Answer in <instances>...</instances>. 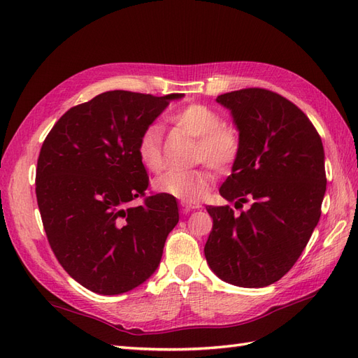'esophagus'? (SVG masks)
<instances>
[{"label":"esophagus","mask_w":358,"mask_h":358,"mask_svg":"<svg viewBox=\"0 0 358 358\" xmlns=\"http://www.w3.org/2000/svg\"><path fill=\"white\" fill-rule=\"evenodd\" d=\"M182 206H183V210H185V212L201 208L200 203H188V201H182Z\"/></svg>","instance_id":"1"}]
</instances>
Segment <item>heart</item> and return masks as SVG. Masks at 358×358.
I'll return each mask as SVG.
<instances>
[{
  "instance_id": "1",
  "label": "heart",
  "mask_w": 358,
  "mask_h": 358,
  "mask_svg": "<svg viewBox=\"0 0 358 358\" xmlns=\"http://www.w3.org/2000/svg\"><path fill=\"white\" fill-rule=\"evenodd\" d=\"M170 122L182 133L196 138L194 157L197 161L208 162L216 170H225L239 157L241 137L237 129L222 124L221 115L208 106L188 104L173 113ZM159 140V128L150 125L140 134L137 142L138 161L145 169L154 173L162 169ZM213 179L209 167L170 170L154 180V188L159 194L196 203L209 191Z\"/></svg>"
}]
</instances>
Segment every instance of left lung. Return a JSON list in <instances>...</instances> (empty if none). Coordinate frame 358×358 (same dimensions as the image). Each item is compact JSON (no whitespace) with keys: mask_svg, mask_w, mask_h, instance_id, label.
I'll list each match as a JSON object with an SVG mask.
<instances>
[{"mask_svg":"<svg viewBox=\"0 0 358 358\" xmlns=\"http://www.w3.org/2000/svg\"><path fill=\"white\" fill-rule=\"evenodd\" d=\"M239 129L241 152L220 188L236 209L206 206L213 220L204 255L213 273L237 287H267L306 248L321 216L326 169L321 137L299 107L263 88L218 95Z\"/></svg>","mask_w":358,"mask_h":358,"instance_id":"8db88e82","label":"left lung"}]
</instances>
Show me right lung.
Returning a JSON list of instances; mask_svg holds the SVG:
<instances>
[{
	"instance_id": "obj_1",
	"label": "right lung",
	"mask_w": 358,
	"mask_h": 358,
	"mask_svg": "<svg viewBox=\"0 0 358 358\" xmlns=\"http://www.w3.org/2000/svg\"><path fill=\"white\" fill-rule=\"evenodd\" d=\"M182 96L107 91L71 107L43 142L36 196L49 245L64 270L96 294L143 284L179 221L175 197H146L137 142ZM137 196L144 204L133 206Z\"/></svg>"
}]
</instances>
